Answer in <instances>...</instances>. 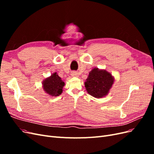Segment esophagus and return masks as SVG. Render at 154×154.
Returning a JSON list of instances; mask_svg holds the SVG:
<instances>
[{"label": "esophagus", "instance_id": "esophagus-1", "mask_svg": "<svg viewBox=\"0 0 154 154\" xmlns=\"http://www.w3.org/2000/svg\"><path fill=\"white\" fill-rule=\"evenodd\" d=\"M71 76L72 77H78L79 76V74L77 72H72L71 73Z\"/></svg>", "mask_w": 154, "mask_h": 154}]
</instances>
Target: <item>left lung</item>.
<instances>
[{
	"mask_svg": "<svg viewBox=\"0 0 154 154\" xmlns=\"http://www.w3.org/2000/svg\"><path fill=\"white\" fill-rule=\"evenodd\" d=\"M114 82V78L110 72L95 67L89 72L85 82V87L91 96L101 98L109 94Z\"/></svg>",
	"mask_w": 154,
	"mask_h": 154,
	"instance_id": "obj_1",
	"label": "left lung"
}]
</instances>
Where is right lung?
Masks as SVG:
<instances>
[{"mask_svg":"<svg viewBox=\"0 0 154 154\" xmlns=\"http://www.w3.org/2000/svg\"><path fill=\"white\" fill-rule=\"evenodd\" d=\"M65 83L57 72H54L51 76L45 78L42 82V87L45 93L52 97L60 96L63 92Z\"/></svg>","mask_w":154,"mask_h":154,"instance_id":"1","label":"right lung"}]
</instances>
